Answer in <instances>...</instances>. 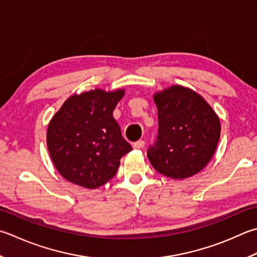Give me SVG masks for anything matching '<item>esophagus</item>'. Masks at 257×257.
<instances>
[{"instance_id": "esophagus-1", "label": "esophagus", "mask_w": 257, "mask_h": 257, "mask_svg": "<svg viewBox=\"0 0 257 257\" xmlns=\"http://www.w3.org/2000/svg\"><path fill=\"white\" fill-rule=\"evenodd\" d=\"M133 146L135 149H143L145 147V140H138V142L134 143Z\"/></svg>"}]
</instances>
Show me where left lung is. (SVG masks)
<instances>
[{
  "label": "left lung",
  "mask_w": 257,
  "mask_h": 257,
  "mask_svg": "<svg viewBox=\"0 0 257 257\" xmlns=\"http://www.w3.org/2000/svg\"><path fill=\"white\" fill-rule=\"evenodd\" d=\"M154 100L158 109V135L147 150L150 164L174 179L197 174L217 147V114L198 93L182 85L166 89Z\"/></svg>",
  "instance_id": "1"
}]
</instances>
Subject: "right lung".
<instances>
[{"label":"right lung","mask_w":257,"mask_h":257,"mask_svg":"<svg viewBox=\"0 0 257 257\" xmlns=\"http://www.w3.org/2000/svg\"><path fill=\"white\" fill-rule=\"evenodd\" d=\"M123 90H91L65 101L49 123L47 144L63 178L98 188L115 175L123 155L133 150L112 112Z\"/></svg>","instance_id":"obj_1"}]
</instances>
